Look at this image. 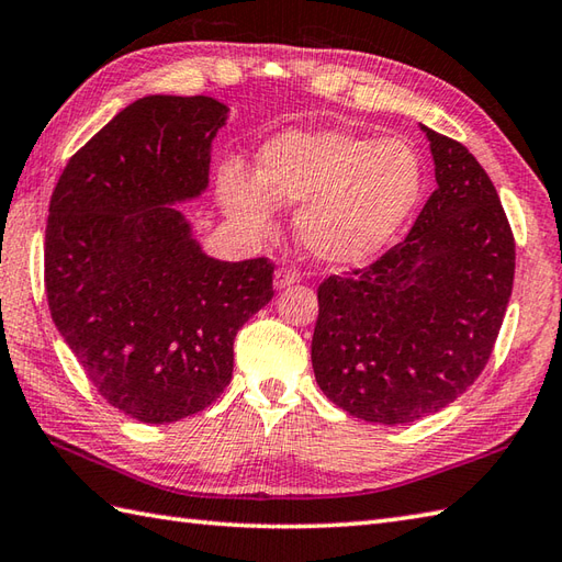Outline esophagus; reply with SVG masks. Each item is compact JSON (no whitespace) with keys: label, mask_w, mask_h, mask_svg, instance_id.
<instances>
[{"label":"esophagus","mask_w":562,"mask_h":562,"mask_svg":"<svg viewBox=\"0 0 562 562\" xmlns=\"http://www.w3.org/2000/svg\"><path fill=\"white\" fill-rule=\"evenodd\" d=\"M299 282V272L292 268H280L276 270V286L278 290H284V286L296 284Z\"/></svg>","instance_id":"1"}]
</instances>
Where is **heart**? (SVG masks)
Listing matches in <instances>:
<instances>
[{"instance_id":"1","label":"heart","mask_w":562,"mask_h":562,"mask_svg":"<svg viewBox=\"0 0 562 562\" xmlns=\"http://www.w3.org/2000/svg\"><path fill=\"white\" fill-rule=\"evenodd\" d=\"M256 175L229 162L217 175L225 213L266 234L278 205H296L294 234L318 263H367L393 241L419 205L426 167L412 140L349 128L282 132L256 155Z\"/></svg>"}]
</instances>
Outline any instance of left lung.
<instances>
[{
  "label": "left lung",
  "mask_w": 562,
  "mask_h": 562,
  "mask_svg": "<svg viewBox=\"0 0 562 562\" xmlns=\"http://www.w3.org/2000/svg\"><path fill=\"white\" fill-rule=\"evenodd\" d=\"M436 165L407 239L318 286L311 342L330 402L373 424H412L484 371L515 280V239L493 181L462 143L422 126Z\"/></svg>",
  "instance_id": "obj_1"
}]
</instances>
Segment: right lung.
I'll return each instance as SVG.
<instances>
[{
    "instance_id": "right-lung-1",
    "label": "right lung",
    "mask_w": 562,
    "mask_h": 562,
    "mask_svg": "<svg viewBox=\"0 0 562 562\" xmlns=\"http://www.w3.org/2000/svg\"><path fill=\"white\" fill-rule=\"evenodd\" d=\"M227 116L207 95L140 98L74 155L49 201L52 321L98 393L143 424L215 402L234 337L276 294L272 263L207 256L175 207L205 193Z\"/></svg>"
}]
</instances>
